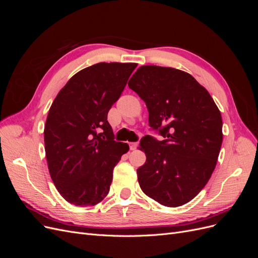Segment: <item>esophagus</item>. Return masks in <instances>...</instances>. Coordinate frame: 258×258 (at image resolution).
<instances>
[{
	"label": "esophagus",
	"instance_id": "34e87169",
	"mask_svg": "<svg viewBox=\"0 0 258 258\" xmlns=\"http://www.w3.org/2000/svg\"><path fill=\"white\" fill-rule=\"evenodd\" d=\"M129 147H130L131 151H135L136 148L138 147V143L137 142H130L129 143Z\"/></svg>",
	"mask_w": 258,
	"mask_h": 258
}]
</instances>
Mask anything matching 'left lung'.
Returning <instances> with one entry per match:
<instances>
[{"label": "left lung", "instance_id": "obj_1", "mask_svg": "<svg viewBox=\"0 0 258 258\" xmlns=\"http://www.w3.org/2000/svg\"><path fill=\"white\" fill-rule=\"evenodd\" d=\"M148 110V123L165 138L145 136L146 161L137 170L140 187L160 205L175 208L204 188L216 166L223 121L208 90L173 68L143 66L128 83Z\"/></svg>", "mask_w": 258, "mask_h": 258}]
</instances>
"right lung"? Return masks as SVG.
Returning a JSON list of instances; mask_svg holds the SVG:
<instances>
[{
  "label": "right lung",
  "mask_w": 258,
  "mask_h": 258,
  "mask_svg": "<svg viewBox=\"0 0 258 258\" xmlns=\"http://www.w3.org/2000/svg\"><path fill=\"white\" fill-rule=\"evenodd\" d=\"M137 63L100 62L72 76L49 108L46 159L54 186L74 206H96L110 191L114 167L129 151L114 141L107 113Z\"/></svg>",
  "instance_id": "right-lung-1"
}]
</instances>
